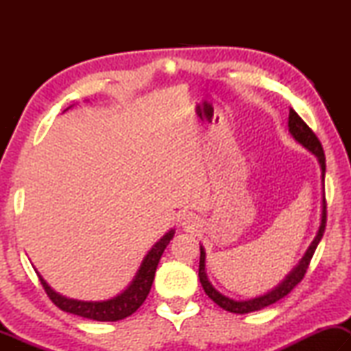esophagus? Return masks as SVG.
I'll use <instances>...</instances> for the list:
<instances>
[{"label": "esophagus", "mask_w": 351, "mask_h": 351, "mask_svg": "<svg viewBox=\"0 0 351 351\" xmlns=\"http://www.w3.org/2000/svg\"><path fill=\"white\" fill-rule=\"evenodd\" d=\"M187 223H189V221H187ZM187 223H184V224H187Z\"/></svg>", "instance_id": "34e87169"}]
</instances>
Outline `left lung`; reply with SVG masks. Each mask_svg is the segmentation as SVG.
<instances>
[{
	"label": "left lung",
	"instance_id": "obj_1",
	"mask_svg": "<svg viewBox=\"0 0 351 351\" xmlns=\"http://www.w3.org/2000/svg\"><path fill=\"white\" fill-rule=\"evenodd\" d=\"M288 127H289V133L294 136V139L299 142V144H302L305 148H308V150H310L311 153L316 154L317 159H319L320 169H322V181H325V153H324L322 144H320V141L317 139V136L314 134L313 130L304 122V119H302L299 114H297V112L293 108H289ZM325 224H326V201H325V190H324L322 221H320V228H319V232L316 235V239L313 240L311 246L308 247V251L304 255V258L300 260V263L297 265L295 268L289 272V274L287 276V278H285V280L280 285H278L277 288L269 291L268 294L255 297V299H251V300H234V299H229V297H226L221 293H218V291L212 287V285L209 283V280H207V276H206V271H204L206 252H204L203 246H201L199 247L201 255H199L198 277H199L201 285H203L204 293L209 295L210 299L215 302L218 306H221L223 310L229 311V313H235V314H246V313L258 311V310H263L265 306H269L272 304H276L277 300H280V299H283L285 295H288L291 291H293L297 287V285L302 282V278L305 277L308 266H310V261H311L313 255H314V251H316V247L319 245L320 239H322V237H324Z\"/></svg>",
	"mask_w": 351,
	"mask_h": 351
}]
</instances>
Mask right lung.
Masks as SVG:
<instances>
[{"instance_id": "right-lung-1", "label": "right lung", "mask_w": 351, "mask_h": 351, "mask_svg": "<svg viewBox=\"0 0 351 351\" xmlns=\"http://www.w3.org/2000/svg\"><path fill=\"white\" fill-rule=\"evenodd\" d=\"M173 230L165 234L156 245L152 247V251L147 254V257L142 261L141 268L136 274L132 285L123 291L122 294L112 297L110 300L104 302H82L74 299H66V297L56 293L49 285H47L43 277L38 272V278L46 294L52 300V304L60 308L62 311H66L71 314H77V316L99 320V322H116V320H122L138 310V308L144 304L148 293L152 289V283L154 280V272H156L158 263L161 260V255L164 249L167 247L170 240L173 239Z\"/></svg>"}]
</instances>
